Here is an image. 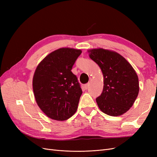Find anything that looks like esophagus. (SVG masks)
<instances>
[{
    "mask_svg": "<svg viewBox=\"0 0 157 157\" xmlns=\"http://www.w3.org/2000/svg\"><path fill=\"white\" fill-rule=\"evenodd\" d=\"M89 86H90V83H88V84H85V85H84L85 89H88V87H89Z\"/></svg>",
    "mask_w": 157,
    "mask_h": 157,
    "instance_id": "1",
    "label": "esophagus"
}]
</instances>
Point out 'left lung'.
<instances>
[{
    "mask_svg": "<svg viewBox=\"0 0 157 157\" xmlns=\"http://www.w3.org/2000/svg\"><path fill=\"white\" fill-rule=\"evenodd\" d=\"M88 52L103 76V92L96 98L99 109L109 116L123 115L132 107L139 94V79L134 69L115 51L94 48Z\"/></svg>",
    "mask_w": 157,
    "mask_h": 157,
    "instance_id": "left-lung-1",
    "label": "left lung"
}]
</instances>
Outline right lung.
<instances>
[{"mask_svg": "<svg viewBox=\"0 0 157 157\" xmlns=\"http://www.w3.org/2000/svg\"><path fill=\"white\" fill-rule=\"evenodd\" d=\"M82 50L61 48L47 55L36 68L33 88L38 106L53 120L63 121L77 111L82 94L73 65Z\"/></svg>", "mask_w": 157, "mask_h": 157, "instance_id": "add662e5", "label": "right lung"}]
</instances>
